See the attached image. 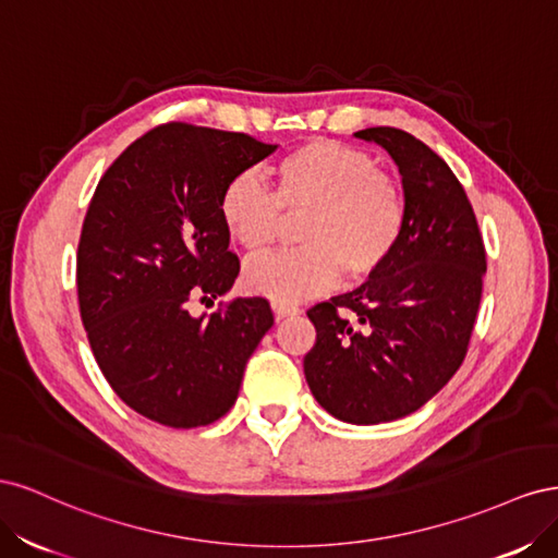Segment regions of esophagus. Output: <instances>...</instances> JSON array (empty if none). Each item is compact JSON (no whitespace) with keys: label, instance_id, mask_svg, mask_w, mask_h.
I'll list each match as a JSON object with an SVG mask.
<instances>
[{"label":"esophagus","instance_id":"obj_1","mask_svg":"<svg viewBox=\"0 0 558 558\" xmlns=\"http://www.w3.org/2000/svg\"><path fill=\"white\" fill-rule=\"evenodd\" d=\"M272 312H275V316H277V320H281V318H286V316H293V314H298V307H293V305H289V302H272Z\"/></svg>","mask_w":558,"mask_h":558}]
</instances>
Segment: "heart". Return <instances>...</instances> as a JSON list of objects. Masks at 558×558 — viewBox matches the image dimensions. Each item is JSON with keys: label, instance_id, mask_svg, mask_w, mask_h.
Listing matches in <instances>:
<instances>
[{"label": "heart", "instance_id": "heart-1", "mask_svg": "<svg viewBox=\"0 0 558 558\" xmlns=\"http://www.w3.org/2000/svg\"><path fill=\"white\" fill-rule=\"evenodd\" d=\"M277 189L242 172L221 193V221L248 256L272 248L289 221H298L302 248L251 263V293L300 302L326 293L337 281L379 275L402 240L408 209L398 181L361 148L328 140L300 144L277 167Z\"/></svg>", "mask_w": 558, "mask_h": 558}]
</instances>
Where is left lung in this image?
Segmentation results:
<instances>
[{
	"label": "left lung",
	"mask_w": 558,
	"mask_h": 558,
	"mask_svg": "<svg viewBox=\"0 0 558 558\" xmlns=\"http://www.w3.org/2000/svg\"><path fill=\"white\" fill-rule=\"evenodd\" d=\"M402 177V240L379 275L307 312L316 344L305 377L335 418L375 426L416 412L461 367L475 326L486 253L449 165L398 128H367Z\"/></svg>",
	"instance_id": "obj_1"
}]
</instances>
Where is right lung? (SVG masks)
Listing matches in <instances>:
<instances>
[{
    "instance_id": "obj_1",
    "label": "right lung",
    "mask_w": 558,
    "mask_h": 558,
    "mask_svg": "<svg viewBox=\"0 0 558 558\" xmlns=\"http://www.w3.org/2000/svg\"><path fill=\"white\" fill-rule=\"evenodd\" d=\"M275 150L242 132L167 123L132 142L97 183L76 256L81 320L116 396L156 424L221 418L275 324L265 298L189 312L193 298L216 300L238 279L221 193Z\"/></svg>"
}]
</instances>
